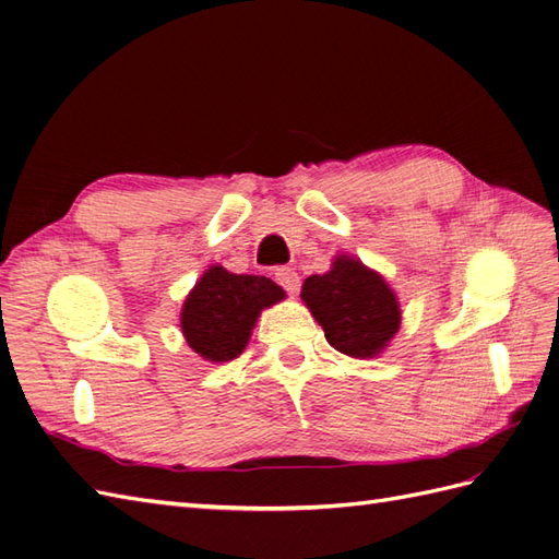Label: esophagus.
I'll return each instance as SVG.
<instances>
[{"mask_svg": "<svg viewBox=\"0 0 559 559\" xmlns=\"http://www.w3.org/2000/svg\"><path fill=\"white\" fill-rule=\"evenodd\" d=\"M275 280H277V284L280 286H284V292L286 294H298V289H300V277H298V273L294 267H280L277 273H275Z\"/></svg>", "mask_w": 559, "mask_h": 559, "instance_id": "obj_1", "label": "esophagus"}]
</instances>
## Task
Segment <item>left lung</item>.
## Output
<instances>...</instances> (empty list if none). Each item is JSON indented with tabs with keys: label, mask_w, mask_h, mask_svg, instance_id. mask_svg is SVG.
I'll return each mask as SVG.
<instances>
[{
	"label": "left lung",
	"mask_w": 559,
	"mask_h": 559,
	"mask_svg": "<svg viewBox=\"0 0 559 559\" xmlns=\"http://www.w3.org/2000/svg\"><path fill=\"white\" fill-rule=\"evenodd\" d=\"M300 298L324 329L331 348L348 357H376L397 334L402 312L395 292L359 259L338 253L324 275L304 282Z\"/></svg>",
	"instance_id": "1"
}]
</instances>
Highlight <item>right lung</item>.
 <instances>
[{
  "instance_id": "right-lung-1",
  "label": "right lung",
  "mask_w": 559,
  "mask_h": 559,
  "mask_svg": "<svg viewBox=\"0 0 559 559\" xmlns=\"http://www.w3.org/2000/svg\"><path fill=\"white\" fill-rule=\"evenodd\" d=\"M284 289L261 275H235L211 265L188 294L180 329L190 348L209 361H230L247 348L263 308L280 304Z\"/></svg>"
}]
</instances>
